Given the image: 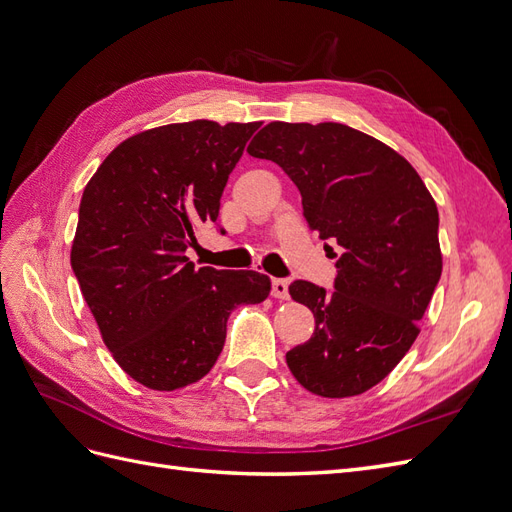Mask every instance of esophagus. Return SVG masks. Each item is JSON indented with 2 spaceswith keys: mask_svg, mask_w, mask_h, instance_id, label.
I'll use <instances>...</instances> for the list:
<instances>
[{
  "mask_svg": "<svg viewBox=\"0 0 512 512\" xmlns=\"http://www.w3.org/2000/svg\"><path fill=\"white\" fill-rule=\"evenodd\" d=\"M271 294H273L275 299L286 301L290 297V294H288V282L282 280V277H277V280L271 282Z\"/></svg>",
  "mask_w": 512,
  "mask_h": 512,
  "instance_id": "esophagus-1",
  "label": "esophagus"
}]
</instances>
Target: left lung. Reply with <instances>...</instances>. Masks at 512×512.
Wrapping results in <instances>:
<instances>
[{
  "instance_id": "1",
  "label": "left lung",
  "mask_w": 512,
  "mask_h": 512,
  "mask_svg": "<svg viewBox=\"0 0 512 512\" xmlns=\"http://www.w3.org/2000/svg\"><path fill=\"white\" fill-rule=\"evenodd\" d=\"M247 153L280 166L309 230L342 247L333 290L288 286L316 318L286 354L292 376L322 397L365 393L404 359L440 282L438 207L408 160L344 123L271 121Z\"/></svg>"
}]
</instances>
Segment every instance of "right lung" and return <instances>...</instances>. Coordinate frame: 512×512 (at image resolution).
<instances>
[{"label":"right lung","instance_id":"right-lung-1","mask_svg":"<svg viewBox=\"0 0 512 512\" xmlns=\"http://www.w3.org/2000/svg\"><path fill=\"white\" fill-rule=\"evenodd\" d=\"M258 128L196 119L141 132L108 153L83 192L72 271L106 348L147 389L207 376L232 309L269 297L267 275L196 269L185 256L196 228L218 222L228 175Z\"/></svg>","mask_w":512,"mask_h":512}]
</instances>
